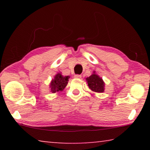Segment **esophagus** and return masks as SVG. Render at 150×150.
Returning <instances> with one entry per match:
<instances>
[{"label": "esophagus", "instance_id": "esophagus-1", "mask_svg": "<svg viewBox=\"0 0 150 150\" xmlns=\"http://www.w3.org/2000/svg\"><path fill=\"white\" fill-rule=\"evenodd\" d=\"M74 78H75V79H81V75H75Z\"/></svg>", "mask_w": 150, "mask_h": 150}]
</instances>
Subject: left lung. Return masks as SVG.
<instances>
[{"instance_id":"obj_1","label":"left lung","mask_w":150,"mask_h":150,"mask_svg":"<svg viewBox=\"0 0 150 150\" xmlns=\"http://www.w3.org/2000/svg\"><path fill=\"white\" fill-rule=\"evenodd\" d=\"M88 87L94 93H103L105 89V83L99 75L94 71L93 74L86 78Z\"/></svg>"}]
</instances>
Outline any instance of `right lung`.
Wrapping results in <instances>:
<instances>
[{
    "mask_svg": "<svg viewBox=\"0 0 150 150\" xmlns=\"http://www.w3.org/2000/svg\"><path fill=\"white\" fill-rule=\"evenodd\" d=\"M69 78V76H63L62 73H57L50 83V92L52 93L62 92L67 86Z\"/></svg>",
    "mask_w": 150,
    "mask_h": 150,
    "instance_id": "obj_1",
    "label": "right lung"
}]
</instances>
